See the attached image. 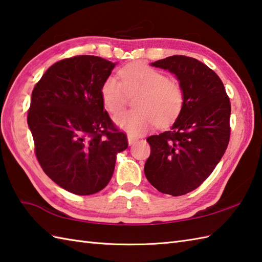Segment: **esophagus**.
Masks as SVG:
<instances>
[{"label": "esophagus", "mask_w": 262, "mask_h": 262, "mask_svg": "<svg viewBox=\"0 0 262 262\" xmlns=\"http://www.w3.org/2000/svg\"><path fill=\"white\" fill-rule=\"evenodd\" d=\"M128 144H129V145H132V144H134V143H136V141L138 140L137 137H135V136H132V135H128Z\"/></svg>", "instance_id": "34e87169"}]
</instances>
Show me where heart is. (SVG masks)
Returning <instances> with one entry per match:
<instances>
[{"mask_svg": "<svg viewBox=\"0 0 262 262\" xmlns=\"http://www.w3.org/2000/svg\"><path fill=\"white\" fill-rule=\"evenodd\" d=\"M120 80L110 75L100 89L104 108L118 114L128 102V96L135 97V110L118 115L116 124L130 134H140L157 124L165 127L181 114L185 92L176 80L168 79L162 72L143 63L126 65L119 71Z\"/></svg>", "mask_w": 262, "mask_h": 262, "instance_id": "b5f03b06", "label": "heart"}]
</instances>
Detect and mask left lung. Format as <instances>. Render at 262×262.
<instances>
[{
  "label": "left lung",
  "instance_id": "left-lung-1",
  "mask_svg": "<svg viewBox=\"0 0 262 262\" xmlns=\"http://www.w3.org/2000/svg\"><path fill=\"white\" fill-rule=\"evenodd\" d=\"M152 66L176 74L185 103L171 129L147 137L151 154L144 172L160 192L182 196L207 179L226 151L230 98L220 76L196 58L174 55Z\"/></svg>",
  "mask_w": 262,
  "mask_h": 262
}]
</instances>
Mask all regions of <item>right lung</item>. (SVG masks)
Listing matches in <instances>:
<instances>
[{
	"instance_id": "add662e5",
	"label": "right lung",
	"mask_w": 262,
	"mask_h": 262,
	"mask_svg": "<svg viewBox=\"0 0 262 262\" xmlns=\"http://www.w3.org/2000/svg\"><path fill=\"white\" fill-rule=\"evenodd\" d=\"M115 65L92 55L64 58L32 90L27 120L38 162L55 183L80 196L108 185L117 153L128 147L100 96Z\"/></svg>"
}]
</instances>
